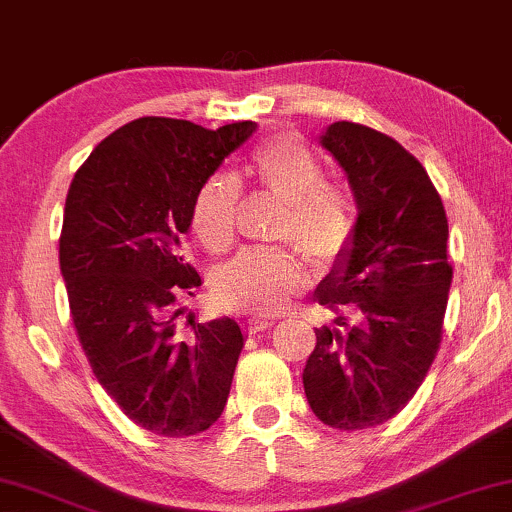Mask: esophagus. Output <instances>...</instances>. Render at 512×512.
<instances>
[{
    "instance_id": "1",
    "label": "esophagus",
    "mask_w": 512,
    "mask_h": 512,
    "mask_svg": "<svg viewBox=\"0 0 512 512\" xmlns=\"http://www.w3.org/2000/svg\"><path fill=\"white\" fill-rule=\"evenodd\" d=\"M274 323H276V318L257 316V318H250V320H248V330H250V335H252V332H262V330H267V327H271Z\"/></svg>"
}]
</instances>
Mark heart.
Here are the masks:
<instances>
[{
  "mask_svg": "<svg viewBox=\"0 0 512 512\" xmlns=\"http://www.w3.org/2000/svg\"><path fill=\"white\" fill-rule=\"evenodd\" d=\"M250 175L269 194L285 201L276 236L295 241L318 267L344 260L356 238L351 201L342 189L325 182V166L302 140L278 135L250 156ZM241 180L229 170L203 182L192 206V229L208 250H227L236 236ZM306 269L290 245L241 250L215 274L222 302L236 309L274 313L302 288Z\"/></svg>",
  "mask_w": 512,
  "mask_h": 512,
  "instance_id": "obj_1",
  "label": "heart"
}]
</instances>
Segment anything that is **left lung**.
I'll list each match as a JSON object with an SVG mask.
<instances>
[{"label": "left lung", "instance_id": "left-lung-1", "mask_svg": "<svg viewBox=\"0 0 512 512\" xmlns=\"http://www.w3.org/2000/svg\"><path fill=\"white\" fill-rule=\"evenodd\" d=\"M320 145L349 177L358 217L351 250L316 288L339 327H316L304 393L325 426L363 431L410 403L440 349L447 215L426 168L388 135L337 121Z\"/></svg>", "mask_w": 512, "mask_h": 512}]
</instances>
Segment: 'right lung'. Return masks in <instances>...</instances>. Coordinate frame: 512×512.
<instances>
[{
  "label": "right lung",
  "instance_id": "add662e5",
  "mask_svg": "<svg viewBox=\"0 0 512 512\" xmlns=\"http://www.w3.org/2000/svg\"><path fill=\"white\" fill-rule=\"evenodd\" d=\"M142 117L107 135L74 173L60 231L74 330L95 379L135 424L166 438L208 431L243 349L234 318L180 330L201 276L180 252L203 182L255 133Z\"/></svg>",
  "mask_w": 512,
  "mask_h": 512
}]
</instances>
